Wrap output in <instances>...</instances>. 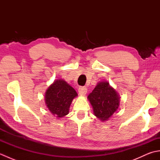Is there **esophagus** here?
<instances>
[{"mask_svg":"<svg viewBox=\"0 0 160 160\" xmlns=\"http://www.w3.org/2000/svg\"><path fill=\"white\" fill-rule=\"evenodd\" d=\"M78 92H79L80 95H83V96H84L87 92V89L84 87H79V89H78Z\"/></svg>","mask_w":160,"mask_h":160,"instance_id":"1","label":"esophagus"}]
</instances>
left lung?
Instances as JSON below:
<instances>
[{"label":"left lung","mask_w":160,"mask_h":160,"mask_svg":"<svg viewBox=\"0 0 160 160\" xmlns=\"http://www.w3.org/2000/svg\"><path fill=\"white\" fill-rule=\"evenodd\" d=\"M88 99L93 108L95 115L102 121L107 120L117 111L120 103L118 93L107 82L98 83Z\"/></svg>","instance_id":"left-lung-1"}]
</instances>
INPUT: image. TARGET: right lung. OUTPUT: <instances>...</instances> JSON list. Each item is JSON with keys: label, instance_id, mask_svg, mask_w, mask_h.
<instances>
[{"label": "right lung", "instance_id": "obj_1", "mask_svg": "<svg viewBox=\"0 0 160 160\" xmlns=\"http://www.w3.org/2000/svg\"><path fill=\"white\" fill-rule=\"evenodd\" d=\"M76 91L63 80H57L45 93V102L51 113L57 118H62L69 113V107Z\"/></svg>", "mask_w": 160, "mask_h": 160}]
</instances>
